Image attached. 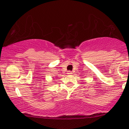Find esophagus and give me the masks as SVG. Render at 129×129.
I'll use <instances>...</instances> for the list:
<instances>
[{
  "label": "esophagus",
  "mask_w": 129,
  "mask_h": 129,
  "mask_svg": "<svg viewBox=\"0 0 129 129\" xmlns=\"http://www.w3.org/2000/svg\"><path fill=\"white\" fill-rule=\"evenodd\" d=\"M67 74H69V75H70V74H72V72H68Z\"/></svg>",
  "instance_id": "esophagus-1"
}]
</instances>
